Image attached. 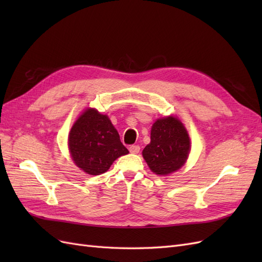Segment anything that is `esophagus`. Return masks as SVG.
<instances>
[{"label":"esophagus","mask_w":262,"mask_h":262,"mask_svg":"<svg viewBox=\"0 0 262 262\" xmlns=\"http://www.w3.org/2000/svg\"><path fill=\"white\" fill-rule=\"evenodd\" d=\"M129 150L132 154H138L140 152V146L139 145H131L129 147Z\"/></svg>","instance_id":"esophagus-1"}]
</instances>
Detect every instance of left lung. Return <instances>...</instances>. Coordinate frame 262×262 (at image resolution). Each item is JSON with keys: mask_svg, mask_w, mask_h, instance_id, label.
<instances>
[{"mask_svg": "<svg viewBox=\"0 0 262 262\" xmlns=\"http://www.w3.org/2000/svg\"><path fill=\"white\" fill-rule=\"evenodd\" d=\"M190 152V139L186 128L176 117L157 119L150 130V143L142 152L149 169L166 176L186 163Z\"/></svg>", "mask_w": 262, "mask_h": 262, "instance_id": "left-lung-1", "label": "left lung"}]
</instances>
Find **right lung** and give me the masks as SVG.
Segmentation results:
<instances>
[{
    "mask_svg": "<svg viewBox=\"0 0 262 262\" xmlns=\"http://www.w3.org/2000/svg\"><path fill=\"white\" fill-rule=\"evenodd\" d=\"M69 148L75 165L90 175L104 173L118 157L129 153L108 116L94 108L86 109L73 124Z\"/></svg>",
    "mask_w": 262,
    "mask_h": 262,
    "instance_id": "add662e5",
    "label": "right lung"
}]
</instances>
